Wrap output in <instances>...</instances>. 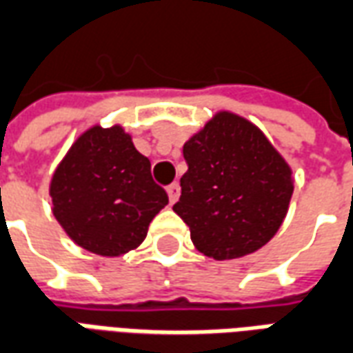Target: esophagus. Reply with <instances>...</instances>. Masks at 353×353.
I'll list each match as a JSON object with an SVG mask.
<instances>
[{
  "instance_id": "obj_1",
  "label": "esophagus",
  "mask_w": 353,
  "mask_h": 353,
  "mask_svg": "<svg viewBox=\"0 0 353 353\" xmlns=\"http://www.w3.org/2000/svg\"><path fill=\"white\" fill-rule=\"evenodd\" d=\"M166 192H168L170 202L174 204V202H176V200L179 199V185H177V183L168 185V187H166Z\"/></svg>"
}]
</instances>
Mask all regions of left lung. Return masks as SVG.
Instances as JSON below:
<instances>
[{"label":"left lung","mask_w":353,"mask_h":353,"mask_svg":"<svg viewBox=\"0 0 353 353\" xmlns=\"http://www.w3.org/2000/svg\"><path fill=\"white\" fill-rule=\"evenodd\" d=\"M189 170L176 212L200 253L236 259L278 232L293 194L291 168L265 134L232 113H217L183 145Z\"/></svg>","instance_id":"1"}]
</instances>
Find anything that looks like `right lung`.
<instances>
[{"mask_svg": "<svg viewBox=\"0 0 353 353\" xmlns=\"http://www.w3.org/2000/svg\"><path fill=\"white\" fill-rule=\"evenodd\" d=\"M50 196L68 236L103 257L138 248L168 204L166 191L151 177L149 159L121 126L85 132L54 172Z\"/></svg>", "mask_w": 353, "mask_h": 353, "instance_id": "obj_1", "label": "right lung"}]
</instances>
